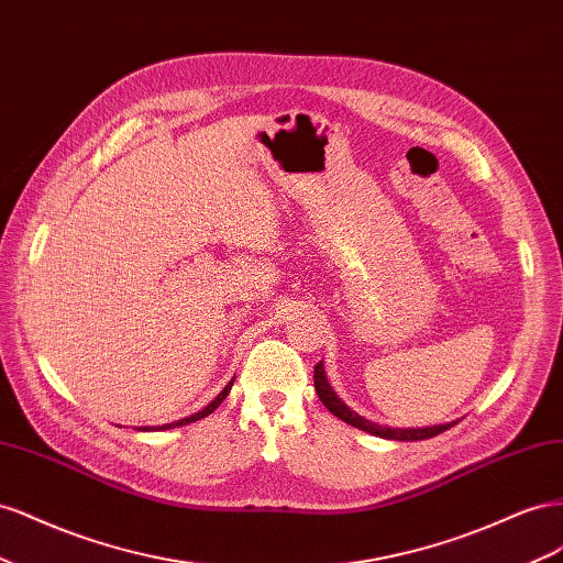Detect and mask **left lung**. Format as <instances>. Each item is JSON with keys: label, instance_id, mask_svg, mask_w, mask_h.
I'll list each match as a JSON object with an SVG mask.
<instances>
[{"label": "left lung", "instance_id": "obj_1", "mask_svg": "<svg viewBox=\"0 0 563 563\" xmlns=\"http://www.w3.org/2000/svg\"><path fill=\"white\" fill-rule=\"evenodd\" d=\"M313 384H316V391H318V398L323 400V406L334 415L340 417L342 422L356 427L361 431H367L373 433V437H379V439H389V441H424V439H433L439 437V433H443L445 429H451L455 422H448V424H433V427H417V429H391V427H382L377 422H371L365 420V417H361L358 412H353L344 400L334 394V389L330 387V382L325 377V367L323 363H318L313 367Z\"/></svg>", "mask_w": 563, "mask_h": 563}]
</instances>
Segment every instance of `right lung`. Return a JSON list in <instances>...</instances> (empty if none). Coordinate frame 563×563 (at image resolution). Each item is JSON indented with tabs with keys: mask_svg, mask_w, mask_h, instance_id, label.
Listing matches in <instances>:
<instances>
[{
	"mask_svg": "<svg viewBox=\"0 0 563 563\" xmlns=\"http://www.w3.org/2000/svg\"><path fill=\"white\" fill-rule=\"evenodd\" d=\"M231 387H233V379L227 384V387L221 389V394L212 400V404H207L202 410H198V412H192V415H188V417H184V420H176V422H169V424H163V427H139V431H157V429H172V427H184V424H190V422H198V420H202V417H207V415H212L221 404H223V398L229 396V391H231Z\"/></svg>",
	"mask_w": 563,
	"mask_h": 563,
	"instance_id": "add662e5",
	"label": "right lung"
}]
</instances>
